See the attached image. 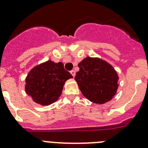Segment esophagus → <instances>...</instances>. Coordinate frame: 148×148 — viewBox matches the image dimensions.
Here are the masks:
<instances>
[{
	"label": "esophagus",
	"mask_w": 148,
	"mask_h": 148,
	"mask_svg": "<svg viewBox=\"0 0 148 148\" xmlns=\"http://www.w3.org/2000/svg\"><path fill=\"white\" fill-rule=\"evenodd\" d=\"M70 73H71V75H73V77H75V72L74 71V70H71V71H70Z\"/></svg>",
	"instance_id": "34e87169"
}]
</instances>
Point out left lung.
Wrapping results in <instances>:
<instances>
[{"label":"left lung","mask_w":148,"mask_h":148,"mask_svg":"<svg viewBox=\"0 0 148 148\" xmlns=\"http://www.w3.org/2000/svg\"><path fill=\"white\" fill-rule=\"evenodd\" d=\"M75 81L87 99L104 104L113 99L118 88L119 77L114 68L99 58L87 57L78 64Z\"/></svg>","instance_id":"left-lung-1"}]
</instances>
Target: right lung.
Wrapping results in <instances>:
<instances>
[{
  "label": "right lung",
  "mask_w": 148,
  "mask_h": 148,
  "mask_svg": "<svg viewBox=\"0 0 148 148\" xmlns=\"http://www.w3.org/2000/svg\"><path fill=\"white\" fill-rule=\"evenodd\" d=\"M73 75L63 63L47 61L35 66L26 78V92L35 102L49 105L58 100L65 82Z\"/></svg>",
  "instance_id": "right-lung-1"
}]
</instances>
